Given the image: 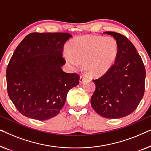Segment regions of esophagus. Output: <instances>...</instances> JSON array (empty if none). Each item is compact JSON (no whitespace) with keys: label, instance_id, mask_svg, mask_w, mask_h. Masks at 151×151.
<instances>
[{"label":"esophagus","instance_id":"1","mask_svg":"<svg viewBox=\"0 0 151 151\" xmlns=\"http://www.w3.org/2000/svg\"><path fill=\"white\" fill-rule=\"evenodd\" d=\"M86 78V76L85 75H84V74H82V75L80 76V82H83V80L85 79Z\"/></svg>","mask_w":151,"mask_h":151}]
</instances>
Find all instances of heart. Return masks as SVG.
<instances>
[{"label": "heart", "instance_id": "obj_1", "mask_svg": "<svg viewBox=\"0 0 151 151\" xmlns=\"http://www.w3.org/2000/svg\"><path fill=\"white\" fill-rule=\"evenodd\" d=\"M69 51L64 53L73 69H78L83 63L85 71L91 76L104 74L112 67L118 53V45L112 37L82 36L70 43Z\"/></svg>", "mask_w": 151, "mask_h": 151}]
</instances>
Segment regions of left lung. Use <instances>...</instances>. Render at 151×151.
<instances>
[{
  "instance_id": "8db88e82",
  "label": "left lung",
  "mask_w": 151,
  "mask_h": 151,
  "mask_svg": "<svg viewBox=\"0 0 151 151\" xmlns=\"http://www.w3.org/2000/svg\"><path fill=\"white\" fill-rule=\"evenodd\" d=\"M116 40V60L104 75L93 80L96 90L91 104L97 113L106 118L127 116L137 109L145 90L146 69L132 42L124 35L106 32Z\"/></svg>"
}]
</instances>
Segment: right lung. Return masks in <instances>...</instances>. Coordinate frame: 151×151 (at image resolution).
<instances>
[{"mask_svg":"<svg viewBox=\"0 0 151 151\" xmlns=\"http://www.w3.org/2000/svg\"><path fill=\"white\" fill-rule=\"evenodd\" d=\"M68 33H31L12 55L6 71L8 96L19 112L37 120L55 117L69 91L79 84L78 73L63 71Z\"/></svg>","mask_w":151,"mask_h":151,"instance_id":"right-lung-1","label":"right lung"}]
</instances>
